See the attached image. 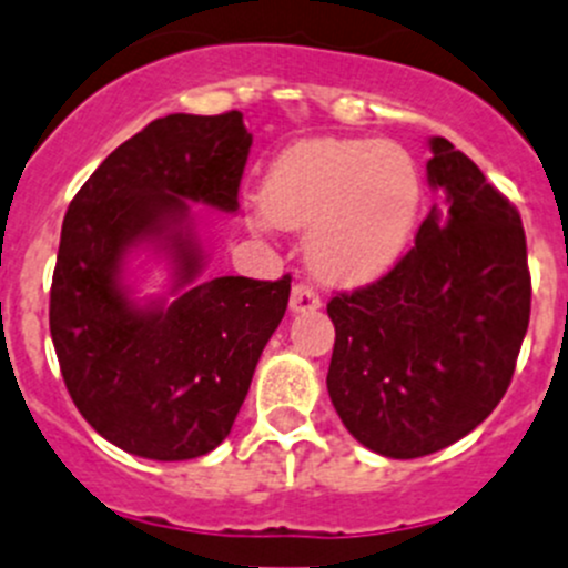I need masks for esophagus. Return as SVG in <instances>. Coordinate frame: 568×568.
I'll list each match as a JSON object with an SVG mask.
<instances>
[{"label":"esophagus","instance_id":"esophagus-1","mask_svg":"<svg viewBox=\"0 0 568 568\" xmlns=\"http://www.w3.org/2000/svg\"><path fill=\"white\" fill-rule=\"evenodd\" d=\"M321 306V295L310 287V284H295L293 293H290V310L293 312H312Z\"/></svg>","mask_w":568,"mask_h":568}]
</instances>
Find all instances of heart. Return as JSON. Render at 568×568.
<instances>
[{
	"label": "heart",
	"mask_w": 568,
	"mask_h": 568,
	"mask_svg": "<svg viewBox=\"0 0 568 568\" xmlns=\"http://www.w3.org/2000/svg\"><path fill=\"white\" fill-rule=\"evenodd\" d=\"M424 178L404 148L371 139H312L284 150L262 186V212L310 229L306 258L321 278L365 284L396 267L413 242Z\"/></svg>",
	"instance_id": "heart-1"
}]
</instances>
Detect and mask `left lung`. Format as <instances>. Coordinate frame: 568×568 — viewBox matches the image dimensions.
I'll use <instances>...</instances> for the list:
<instances>
[{
  "label": "left lung",
  "instance_id": "1",
  "mask_svg": "<svg viewBox=\"0 0 568 568\" xmlns=\"http://www.w3.org/2000/svg\"><path fill=\"white\" fill-rule=\"evenodd\" d=\"M432 209L402 262L328 301V396L345 429L396 460L477 429L507 393L530 323L527 240L516 206L449 139H432Z\"/></svg>",
  "mask_w": 568,
  "mask_h": 568
}]
</instances>
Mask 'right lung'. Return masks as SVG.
I'll list each match as a JSON object with an SVG mask.
<instances>
[{
	"instance_id": "obj_1",
	"label": "right lung",
	"mask_w": 568,
	"mask_h": 568,
	"mask_svg": "<svg viewBox=\"0 0 568 568\" xmlns=\"http://www.w3.org/2000/svg\"><path fill=\"white\" fill-rule=\"evenodd\" d=\"M251 142L240 111L155 119L97 166L63 217L52 343L74 407L131 455L192 460L217 449L287 312L290 275L192 284L203 256L189 200L236 212ZM148 239H164L179 264L172 305L133 307L118 281L126 247Z\"/></svg>"
}]
</instances>
